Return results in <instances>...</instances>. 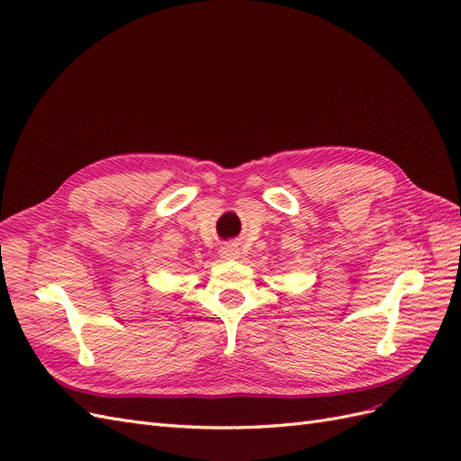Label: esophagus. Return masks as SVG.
Returning <instances> with one entry per match:
<instances>
[{
  "label": "esophagus",
  "mask_w": 461,
  "mask_h": 461,
  "mask_svg": "<svg viewBox=\"0 0 461 461\" xmlns=\"http://www.w3.org/2000/svg\"><path fill=\"white\" fill-rule=\"evenodd\" d=\"M221 256L225 259H234V258H239V249L232 248V246H225L221 249Z\"/></svg>",
  "instance_id": "obj_1"
}]
</instances>
